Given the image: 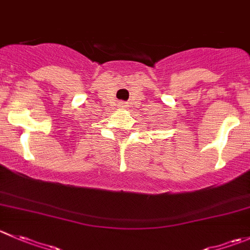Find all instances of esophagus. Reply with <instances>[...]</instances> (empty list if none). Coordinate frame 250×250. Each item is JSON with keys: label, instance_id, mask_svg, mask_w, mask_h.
<instances>
[{"label": "esophagus", "instance_id": "34e87169", "mask_svg": "<svg viewBox=\"0 0 250 250\" xmlns=\"http://www.w3.org/2000/svg\"><path fill=\"white\" fill-rule=\"evenodd\" d=\"M127 103H120V107H122V108H125L127 107Z\"/></svg>", "mask_w": 250, "mask_h": 250}]
</instances>
